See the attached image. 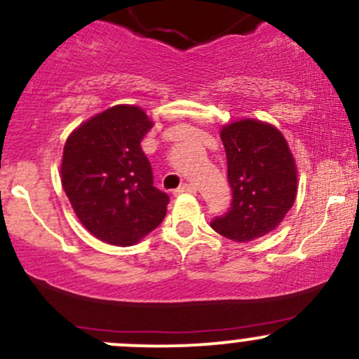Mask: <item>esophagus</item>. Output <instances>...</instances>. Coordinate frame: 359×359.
Masks as SVG:
<instances>
[{
  "label": "esophagus",
  "instance_id": "esophagus-1",
  "mask_svg": "<svg viewBox=\"0 0 359 359\" xmlns=\"http://www.w3.org/2000/svg\"><path fill=\"white\" fill-rule=\"evenodd\" d=\"M176 195H181V194H195V187H191V184H181L178 190L175 191Z\"/></svg>",
  "mask_w": 359,
  "mask_h": 359
}]
</instances>
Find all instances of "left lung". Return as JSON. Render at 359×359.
<instances>
[{"instance_id":"1","label":"left lung","mask_w":359,"mask_h":359,"mask_svg":"<svg viewBox=\"0 0 359 359\" xmlns=\"http://www.w3.org/2000/svg\"><path fill=\"white\" fill-rule=\"evenodd\" d=\"M232 187V208L211 223L223 237L250 243L278 229L299 191L297 161L281 130L257 118L219 130Z\"/></svg>"}]
</instances>
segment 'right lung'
Listing matches in <instances>:
<instances>
[{
  "instance_id": "1",
  "label": "right lung",
  "mask_w": 359,
  "mask_h": 359,
  "mask_svg": "<svg viewBox=\"0 0 359 359\" xmlns=\"http://www.w3.org/2000/svg\"><path fill=\"white\" fill-rule=\"evenodd\" d=\"M154 120L136 104H116L67 136L60 183L81 225L111 246H134L157 229L169 195L154 187L141 140Z\"/></svg>"
}]
</instances>
